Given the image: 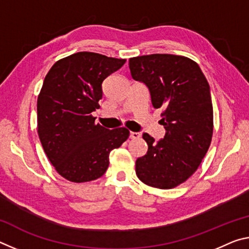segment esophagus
<instances>
[{"label": "esophagus", "instance_id": "1", "mask_svg": "<svg viewBox=\"0 0 249 249\" xmlns=\"http://www.w3.org/2000/svg\"><path fill=\"white\" fill-rule=\"evenodd\" d=\"M140 137H141L140 133H136V132H130L129 133L130 140H137V138H140Z\"/></svg>", "mask_w": 249, "mask_h": 249}]
</instances>
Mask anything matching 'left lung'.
Returning a JSON list of instances; mask_svg holds the SVG:
<instances>
[{
    "label": "left lung",
    "instance_id": "left-lung-1",
    "mask_svg": "<svg viewBox=\"0 0 249 249\" xmlns=\"http://www.w3.org/2000/svg\"><path fill=\"white\" fill-rule=\"evenodd\" d=\"M132 78L144 82L165 137L155 142L147 133V154L136 160L141 181L158 189H172L195 174L211 145L213 107L210 86L199 65L190 58L154 53L130 58Z\"/></svg>",
    "mask_w": 249,
    "mask_h": 249
}]
</instances>
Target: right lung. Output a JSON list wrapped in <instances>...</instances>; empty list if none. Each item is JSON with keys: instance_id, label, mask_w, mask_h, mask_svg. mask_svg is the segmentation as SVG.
<instances>
[{"instance_id": "obj_1", "label": "right lung", "mask_w": 249, "mask_h": 249, "mask_svg": "<svg viewBox=\"0 0 249 249\" xmlns=\"http://www.w3.org/2000/svg\"><path fill=\"white\" fill-rule=\"evenodd\" d=\"M126 59L80 52L50 68L37 99V132L54 169L71 182L96 180L108 167L111 150L127 140L125 127L107 129L92 115L100 107L102 83Z\"/></svg>"}]
</instances>
